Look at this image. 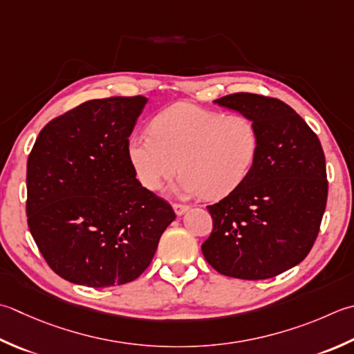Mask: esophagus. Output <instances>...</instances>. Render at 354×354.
Instances as JSON below:
<instances>
[{"instance_id": "34e87169", "label": "esophagus", "mask_w": 354, "mask_h": 354, "mask_svg": "<svg viewBox=\"0 0 354 354\" xmlns=\"http://www.w3.org/2000/svg\"><path fill=\"white\" fill-rule=\"evenodd\" d=\"M189 209H190V207L185 205V204H179V203L173 204V210H175V213L179 214V216H181V214H184L185 212H189Z\"/></svg>"}]
</instances>
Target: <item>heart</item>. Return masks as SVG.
I'll return each instance as SVG.
<instances>
[{
    "mask_svg": "<svg viewBox=\"0 0 354 354\" xmlns=\"http://www.w3.org/2000/svg\"><path fill=\"white\" fill-rule=\"evenodd\" d=\"M150 129L151 135L133 133L127 142L131 167L149 190H159L181 170V195L224 198L250 175L259 151V131L250 118L189 102L161 110Z\"/></svg>",
    "mask_w": 354,
    "mask_h": 354,
    "instance_id": "b5f03b06",
    "label": "heart"
}]
</instances>
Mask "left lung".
I'll return each instance as SVG.
<instances>
[{
    "label": "left lung",
    "instance_id": "left-lung-1",
    "mask_svg": "<svg viewBox=\"0 0 354 354\" xmlns=\"http://www.w3.org/2000/svg\"><path fill=\"white\" fill-rule=\"evenodd\" d=\"M214 102L250 118L259 151L245 181L207 205L213 230L203 254L230 278H273L306 259L319 233L328 196L321 141L281 100L233 93Z\"/></svg>",
    "mask_w": 354,
    "mask_h": 354
}]
</instances>
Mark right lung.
<instances>
[{
    "label": "right lung",
    "instance_id": "add662e5",
    "mask_svg": "<svg viewBox=\"0 0 354 354\" xmlns=\"http://www.w3.org/2000/svg\"><path fill=\"white\" fill-rule=\"evenodd\" d=\"M145 102L141 95L86 101L47 122L33 144L27 224L62 279L93 288L135 281L176 218L129 161V136Z\"/></svg>",
    "mask_w": 354,
    "mask_h": 354
}]
</instances>
